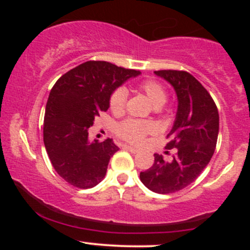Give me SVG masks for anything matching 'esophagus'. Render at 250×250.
I'll return each instance as SVG.
<instances>
[{"mask_svg": "<svg viewBox=\"0 0 250 250\" xmlns=\"http://www.w3.org/2000/svg\"><path fill=\"white\" fill-rule=\"evenodd\" d=\"M123 149H125V150H128V151H130V153H139V149H136V148H134V147H130V146H127V145H125L122 147Z\"/></svg>", "mask_w": 250, "mask_h": 250, "instance_id": "obj_1", "label": "esophagus"}]
</instances>
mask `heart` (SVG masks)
Returning <instances> with one entry per match:
<instances>
[{"instance_id": "obj_1", "label": "heart", "mask_w": 250, "mask_h": 250, "mask_svg": "<svg viewBox=\"0 0 250 250\" xmlns=\"http://www.w3.org/2000/svg\"><path fill=\"white\" fill-rule=\"evenodd\" d=\"M136 90L145 94L155 108H160L167 101L166 89L159 81L153 79L142 80L136 84ZM127 102V91L125 88H117L109 99V108L114 114L123 113ZM154 125L148 121L129 119L120 123L116 128V134L120 139L131 145H140L148 134L154 131Z\"/></svg>"}]
</instances>
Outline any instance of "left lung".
<instances>
[{
    "instance_id": "left-lung-1",
    "label": "left lung",
    "mask_w": 250,
    "mask_h": 250,
    "mask_svg": "<svg viewBox=\"0 0 250 250\" xmlns=\"http://www.w3.org/2000/svg\"><path fill=\"white\" fill-rule=\"evenodd\" d=\"M173 85L177 113L166 149L176 148L171 161L154 154V165L140 173L142 183L157 194H171L193 183L213 156L219 135V111L213 97L191 74L183 70H157Z\"/></svg>"
}]
</instances>
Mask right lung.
Segmentation results:
<instances>
[{
    "label": "right lung",
    "mask_w": 250,
    "mask_h": 250,
    "mask_svg": "<svg viewBox=\"0 0 250 250\" xmlns=\"http://www.w3.org/2000/svg\"><path fill=\"white\" fill-rule=\"evenodd\" d=\"M140 71L105 61H87L67 71L51 88L43 122V142L56 173L74 187L93 188L119 150L111 139L88 141L94 120L109 108L117 87Z\"/></svg>",
    "instance_id": "obj_1"
}]
</instances>
